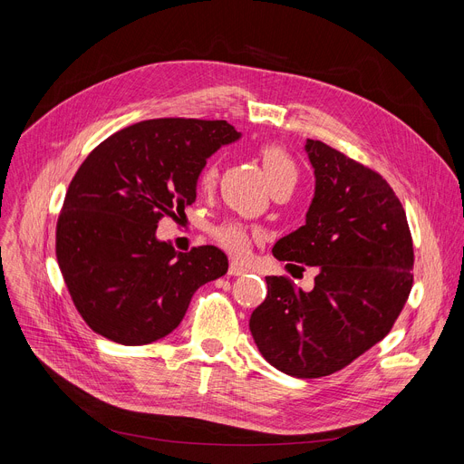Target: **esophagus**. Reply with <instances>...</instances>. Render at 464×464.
<instances>
[{"mask_svg":"<svg viewBox=\"0 0 464 464\" xmlns=\"http://www.w3.org/2000/svg\"><path fill=\"white\" fill-rule=\"evenodd\" d=\"M228 274L230 276H244V274H247V266H244V264H241V262L234 260V262H230Z\"/></svg>","mask_w":464,"mask_h":464,"instance_id":"34e87169","label":"esophagus"}]
</instances>
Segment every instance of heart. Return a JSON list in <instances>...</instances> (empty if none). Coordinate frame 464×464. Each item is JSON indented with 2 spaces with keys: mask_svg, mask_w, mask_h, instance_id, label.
<instances>
[{
  "mask_svg": "<svg viewBox=\"0 0 464 464\" xmlns=\"http://www.w3.org/2000/svg\"><path fill=\"white\" fill-rule=\"evenodd\" d=\"M260 162L266 173V179L270 188L276 187H293L298 181V168L291 152L281 145H264L260 149ZM217 179V162H209L202 175H200V185L204 188H209ZM213 236L232 255H244L249 249L251 239L255 236L253 228L241 223V220H225L213 228Z\"/></svg>",
  "mask_w": 464,
  "mask_h": 464,
  "instance_id": "1",
  "label": "heart"
}]
</instances>
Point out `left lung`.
<instances>
[{
    "mask_svg": "<svg viewBox=\"0 0 464 464\" xmlns=\"http://www.w3.org/2000/svg\"><path fill=\"white\" fill-rule=\"evenodd\" d=\"M304 150L315 175L305 225L272 251L286 266H317L315 286L270 276L249 319L262 357L300 380L334 373L383 340L413 281L408 218L389 183L323 141Z\"/></svg>",
    "mask_w": 464,
    "mask_h": 464,
    "instance_id": "1",
    "label": "left lung"
}]
</instances>
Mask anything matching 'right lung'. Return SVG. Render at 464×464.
Segmentation results:
<instances>
[{"label": "right lung", "instance_id": "obj_1", "mask_svg": "<svg viewBox=\"0 0 464 464\" xmlns=\"http://www.w3.org/2000/svg\"><path fill=\"white\" fill-rule=\"evenodd\" d=\"M241 138L227 121L152 119L100 143L77 169L56 227V256L94 333L157 342L183 321L198 286L228 272L215 246L178 253L159 220L196 200L206 160Z\"/></svg>", "mask_w": 464, "mask_h": 464}]
</instances>
